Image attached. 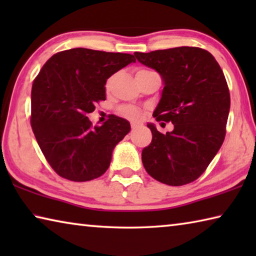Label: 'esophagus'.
Returning a JSON list of instances; mask_svg holds the SVG:
<instances>
[{"mask_svg":"<svg viewBox=\"0 0 256 256\" xmlns=\"http://www.w3.org/2000/svg\"><path fill=\"white\" fill-rule=\"evenodd\" d=\"M141 126V124L140 123H132L131 124V128H132V130H136V128H138Z\"/></svg>","mask_w":256,"mask_h":256,"instance_id":"esophagus-1","label":"esophagus"}]
</instances>
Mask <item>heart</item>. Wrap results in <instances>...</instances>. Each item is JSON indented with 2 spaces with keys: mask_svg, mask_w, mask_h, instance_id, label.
Returning <instances> with one entry per match:
<instances>
[{
  "mask_svg": "<svg viewBox=\"0 0 256 256\" xmlns=\"http://www.w3.org/2000/svg\"><path fill=\"white\" fill-rule=\"evenodd\" d=\"M144 71H150V70H140L138 72H144ZM110 86V81L107 82L106 88ZM118 112L123 116L125 118L132 120H136L141 118V110H138V107L132 106V105H122L118 108Z\"/></svg>",
  "mask_w": 256,
  "mask_h": 256,
  "instance_id": "b5f03b06",
  "label": "heart"
}]
</instances>
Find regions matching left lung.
Here are the masks:
<instances>
[{"instance_id": "obj_1", "label": "left lung", "mask_w": 256, "mask_h": 256, "mask_svg": "<svg viewBox=\"0 0 256 256\" xmlns=\"http://www.w3.org/2000/svg\"><path fill=\"white\" fill-rule=\"evenodd\" d=\"M134 55L158 71L164 82L154 118L174 124L172 132L166 134L146 125L152 141L142 151L146 170L170 186L192 183L206 172L226 136L230 94L222 68L200 47Z\"/></svg>"}]
</instances>
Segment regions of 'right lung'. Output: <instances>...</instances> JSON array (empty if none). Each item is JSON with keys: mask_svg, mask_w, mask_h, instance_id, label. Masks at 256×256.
<instances>
[{"mask_svg": "<svg viewBox=\"0 0 256 256\" xmlns=\"http://www.w3.org/2000/svg\"><path fill=\"white\" fill-rule=\"evenodd\" d=\"M132 62V54L72 48L54 54L34 78L30 124L58 176L86 182L108 170L112 149L131 125L110 115L102 125L92 126L86 114L106 99L108 78Z\"/></svg>", "mask_w": 256, "mask_h": 256, "instance_id": "right-lung-1", "label": "right lung"}]
</instances>
